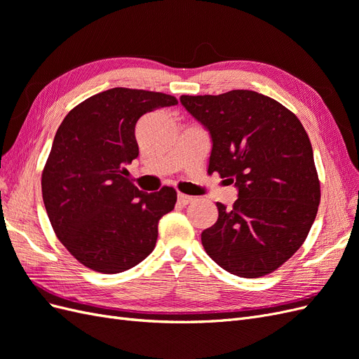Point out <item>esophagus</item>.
I'll list each match as a JSON object with an SVG mask.
<instances>
[{"mask_svg":"<svg viewBox=\"0 0 359 359\" xmlns=\"http://www.w3.org/2000/svg\"><path fill=\"white\" fill-rule=\"evenodd\" d=\"M193 201H194L193 196H189V194H184V193H178V203H180V205L186 206V205L191 203Z\"/></svg>","mask_w":359,"mask_h":359,"instance_id":"1","label":"esophagus"}]
</instances>
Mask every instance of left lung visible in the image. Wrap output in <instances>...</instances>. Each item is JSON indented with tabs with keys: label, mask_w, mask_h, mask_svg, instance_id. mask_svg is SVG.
I'll use <instances>...</instances> for the list:
<instances>
[{
	"label": "left lung",
	"mask_w": 359,
	"mask_h": 359,
	"mask_svg": "<svg viewBox=\"0 0 359 359\" xmlns=\"http://www.w3.org/2000/svg\"><path fill=\"white\" fill-rule=\"evenodd\" d=\"M212 140L208 173L235 182L231 210L202 232L205 252L227 273L257 278L273 273L306 241L320 202L313 148L297 115L248 90L181 95Z\"/></svg>",
	"instance_id": "1"
}]
</instances>
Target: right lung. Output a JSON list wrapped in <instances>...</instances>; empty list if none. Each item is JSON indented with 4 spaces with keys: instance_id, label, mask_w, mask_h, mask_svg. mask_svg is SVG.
<instances>
[{
    "instance_id": "right-lung-1",
    "label": "right lung",
    "mask_w": 359,
    "mask_h": 359,
    "mask_svg": "<svg viewBox=\"0 0 359 359\" xmlns=\"http://www.w3.org/2000/svg\"><path fill=\"white\" fill-rule=\"evenodd\" d=\"M177 103L169 94L112 88L62 119L41 173V194L53 232L86 268L123 273L154 250L158 220L175 208L177 191H140L126 165L139 156L137 119Z\"/></svg>"
}]
</instances>
